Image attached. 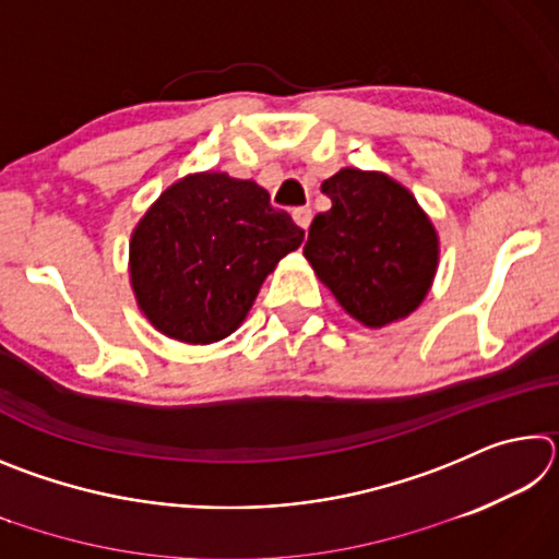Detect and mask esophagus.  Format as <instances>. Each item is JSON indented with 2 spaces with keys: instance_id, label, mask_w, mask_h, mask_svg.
Returning a JSON list of instances; mask_svg holds the SVG:
<instances>
[{
  "instance_id": "obj_1",
  "label": "esophagus",
  "mask_w": 559,
  "mask_h": 559,
  "mask_svg": "<svg viewBox=\"0 0 559 559\" xmlns=\"http://www.w3.org/2000/svg\"><path fill=\"white\" fill-rule=\"evenodd\" d=\"M310 219H313V212H310V206H298V210H293V222H296L302 231H308Z\"/></svg>"
}]
</instances>
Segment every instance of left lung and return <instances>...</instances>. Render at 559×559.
Instances as JSON below:
<instances>
[{
    "label": "left lung",
    "mask_w": 559,
    "mask_h": 559,
    "mask_svg": "<svg viewBox=\"0 0 559 559\" xmlns=\"http://www.w3.org/2000/svg\"><path fill=\"white\" fill-rule=\"evenodd\" d=\"M328 212L310 224L302 253L340 306L382 328L409 316L427 296L439 239L402 185L380 173L340 169L323 182Z\"/></svg>",
    "instance_id": "8db88e82"
}]
</instances>
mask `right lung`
I'll list each match as a JSON object with an SVG mask.
<instances>
[{"instance_id":"right-lung-1","label":"right lung","mask_w":559,"mask_h":559,"mask_svg":"<svg viewBox=\"0 0 559 559\" xmlns=\"http://www.w3.org/2000/svg\"><path fill=\"white\" fill-rule=\"evenodd\" d=\"M300 241V226L251 179L189 175L132 231V290L159 333L216 343L241 325L263 278Z\"/></svg>"}]
</instances>
